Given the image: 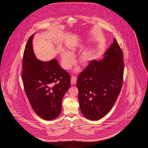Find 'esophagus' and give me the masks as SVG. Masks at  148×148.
<instances>
[{
	"label": "esophagus",
	"mask_w": 148,
	"mask_h": 148,
	"mask_svg": "<svg viewBox=\"0 0 148 148\" xmlns=\"http://www.w3.org/2000/svg\"><path fill=\"white\" fill-rule=\"evenodd\" d=\"M76 82H77V78L75 76H73L71 78V85H74L76 84Z\"/></svg>",
	"instance_id": "esophagus-1"
}]
</instances>
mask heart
Returning <instances> with one entry per match:
<instances>
[{
	"label": "heart",
	"instance_id": "1",
	"mask_svg": "<svg viewBox=\"0 0 148 148\" xmlns=\"http://www.w3.org/2000/svg\"><path fill=\"white\" fill-rule=\"evenodd\" d=\"M77 44H73L70 45L68 52L64 51L61 55V63L63 68L65 69H70L75 63V58L73 56L77 51ZM92 53L89 50H86L79 55L77 58V62L82 66H88L91 59Z\"/></svg>",
	"mask_w": 148,
	"mask_h": 148
}]
</instances>
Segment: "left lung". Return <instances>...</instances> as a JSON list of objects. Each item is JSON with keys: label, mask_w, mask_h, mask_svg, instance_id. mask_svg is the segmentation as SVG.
Masks as SVG:
<instances>
[{"label": "left lung", "mask_w": 148, "mask_h": 148, "mask_svg": "<svg viewBox=\"0 0 148 148\" xmlns=\"http://www.w3.org/2000/svg\"><path fill=\"white\" fill-rule=\"evenodd\" d=\"M104 56L101 60L90 61L77 80L80 110L92 121L101 119L110 111L123 84V52L115 38Z\"/></svg>", "instance_id": "obj_1"}]
</instances>
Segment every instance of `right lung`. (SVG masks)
Listing matches in <instances>:
<instances>
[{
	"label": "right lung",
	"instance_id": "obj_1",
	"mask_svg": "<svg viewBox=\"0 0 148 148\" xmlns=\"http://www.w3.org/2000/svg\"><path fill=\"white\" fill-rule=\"evenodd\" d=\"M33 36L29 38L23 54L24 87L35 113L44 120H53L61 113L62 101L70 87L71 77L56 59L46 62L38 60L33 49Z\"/></svg>",
	"mask_w": 148,
	"mask_h": 148
}]
</instances>
